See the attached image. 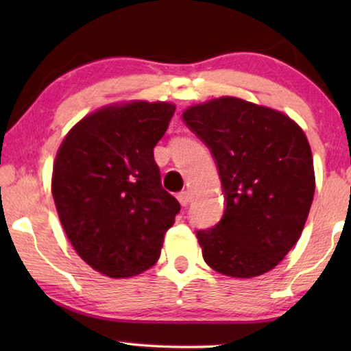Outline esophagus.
Masks as SVG:
<instances>
[{
	"instance_id": "34e87169",
	"label": "esophagus",
	"mask_w": 351,
	"mask_h": 351,
	"mask_svg": "<svg viewBox=\"0 0 351 351\" xmlns=\"http://www.w3.org/2000/svg\"><path fill=\"white\" fill-rule=\"evenodd\" d=\"M177 199H179V203H180L182 206H189L190 201H191L190 191H189V190H182L180 193H177Z\"/></svg>"
}]
</instances>
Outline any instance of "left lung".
<instances>
[{"label": "left lung", "mask_w": 351, "mask_h": 351, "mask_svg": "<svg viewBox=\"0 0 351 351\" xmlns=\"http://www.w3.org/2000/svg\"><path fill=\"white\" fill-rule=\"evenodd\" d=\"M184 121L210 150L225 213L198 230L206 263L233 278L270 271L300 238L315 195L313 156L289 117L237 97L193 105Z\"/></svg>", "instance_id": "1"}]
</instances>
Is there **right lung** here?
<instances>
[{
    "label": "right lung",
    "instance_id": "obj_1",
    "mask_svg": "<svg viewBox=\"0 0 351 351\" xmlns=\"http://www.w3.org/2000/svg\"><path fill=\"white\" fill-rule=\"evenodd\" d=\"M176 107L112 105L75 124L57 152L52 196L78 256L105 276L148 270L180 204L162 189L153 148Z\"/></svg>",
    "mask_w": 351,
    "mask_h": 351
}]
</instances>
